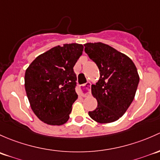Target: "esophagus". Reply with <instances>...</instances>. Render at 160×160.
Masks as SVG:
<instances>
[{
    "instance_id": "1",
    "label": "esophagus",
    "mask_w": 160,
    "mask_h": 160,
    "mask_svg": "<svg viewBox=\"0 0 160 160\" xmlns=\"http://www.w3.org/2000/svg\"><path fill=\"white\" fill-rule=\"evenodd\" d=\"M91 93V83L87 82L82 87V96H86Z\"/></svg>"
}]
</instances>
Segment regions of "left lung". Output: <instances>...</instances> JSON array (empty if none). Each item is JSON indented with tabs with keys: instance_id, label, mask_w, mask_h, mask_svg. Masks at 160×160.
<instances>
[{
	"instance_id": "left-lung-1",
	"label": "left lung",
	"mask_w": 160,
	"mask_h": 160,
	"mask_svg": "<svg viewBox=\"0 0 160 160\" xmlns=\"http://www.w3.org/2000/svg\"><path fill=\"white\" fill-rule=\"evenodd\" d=\"M84 46L100 73L98 82L92 85L98 105L88 115L99 123L112 122L124 115L134 99L139 82L137 69L128 56L107 44L98 42Z\"/></svg>"
}]
</instances>
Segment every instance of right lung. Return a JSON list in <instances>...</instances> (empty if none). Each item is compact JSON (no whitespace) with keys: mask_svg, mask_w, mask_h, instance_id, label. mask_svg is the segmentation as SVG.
<instances>
[{"mask_svg":"<svg viewBox=\"0 0 160 160\" xmlns=\"http://www.w3.org/2000/svg\"><path fill=\"white\" fill-rule=\"evenodd\" d=\"M82 52L79 44L56 46L38 56L26 70L24 86L31 109L44 123L61 126L68 120L78 98L73 68Z\"/></svg>","mask_w":160,"mask_h":160,"instance_id":"obj_1","label":"right lung"}]
</instances>
